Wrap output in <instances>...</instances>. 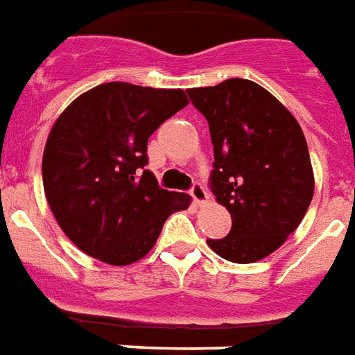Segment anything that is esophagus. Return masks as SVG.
<instances>
[{"instance_id": "1", "label": "esophagus", "mask_w": 355, "mask_h": 355, "mask_svg": "<svg viewBox=\"0 0 355 355\" xmlns=\"http://www.w3.org/2000/svg\"><path fill=\"white\" fill-rule=\"evenodd\" d=\"M190 196L198 205L205 203V201L209 199V193H207V190H205V186L201 184V182H193V184H191Z\"/></svg>"}]
</instances>
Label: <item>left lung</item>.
Returning <instances> with one entry per match:
<instances>
[{
    "label": "left lung",
    "instance_id": "1",
    "mask_svg": "<svg viewBox=\"0 0 355 355\" xmlns=\"http://www.w3.org/2000/svg\"><path fill=\"white\" fill-rule=\"evenodd\" d=\"M209 122L211 191L231 214V231L207 243L233 263H252L297 230L314 193L303 130L277 97L246 78L186 90Z\"/></svg>",
    "mask_w": 355,
    "mask_h": 355
}]
</instances>
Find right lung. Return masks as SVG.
<instances>
[{
	"label": "right lung",
	"instance_id": "obj_1",
	"mask_svg": "<svg viewBox=\"0 0 355 355\" xmlns=\"http://www.w3.org/2000/svg\"><path fill=\"white\" fill-rule=\"evenodd\" d=\"M188 105L182 90L99 84L77 97L52 128L43 186L58 225L92 258L130 265L156 244L165 220L190 196L159 188L146 169V143Z\"/></svg>",
	"mask_w": 355,
	"mask_h": 355
}]
</instances>
